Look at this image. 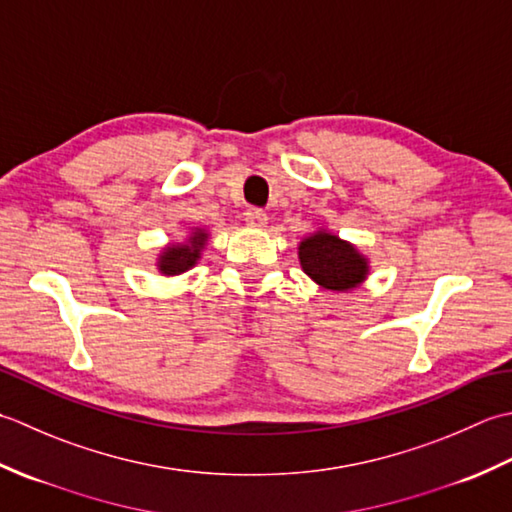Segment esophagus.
Listing matches in <instances>:
<instances>
[{
	"label": "esophagus",
	"instance_id": "obj_1",
	"mask_svg": "<svg viewBox=\"0 0 512 512\" xmlns=\"http://www.w3.org/2000/svg\"><path fill=\"white\" fill-rule=\"evenodd\" d=\"M245 223L249 227H256V229L265 227L267 225V214L263 210H256V207H252V210L245 212Z\"/></svg>",
	"mask_w": 512,
	"mask_h": 512
}]
</instances>
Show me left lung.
<instances>
[{
	"label": "left lung",
	"mask_w": 512,
	"mask_h": 512,
	"mask_svg": "<svg viewBox=\"0 0 512 512\" xmlns=\"http://www.w3.org/2000/svg\"><path fill=\"white\" fill-rule=\"evenodd\" d=\"M300 265L309 278L331 291H347L367 278V258L347 241L329 232H316L298 247Z\"/></svg>",
	"instance_id": "obj_1"
}]
</instances>
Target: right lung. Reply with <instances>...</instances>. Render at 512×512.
<instances>
[{"label": "right lung", "instance_id": "add662e5", "mask_svg": "<svg viewBox=\"0 0 512 512\" xmlns=\"http://www.w3.org/2000/svg\"><path fill=\"white\" fill-rule=\"evenodd\" d=\"M207 234L205 229H196L190 236V243L187 245H172L163 252L159 258V269L163 274H181L190 267L196 265V260L201 258V249L205 247Z\"/></svg>", "mask_w": 512, "mask_h": 512}]
</instances>
